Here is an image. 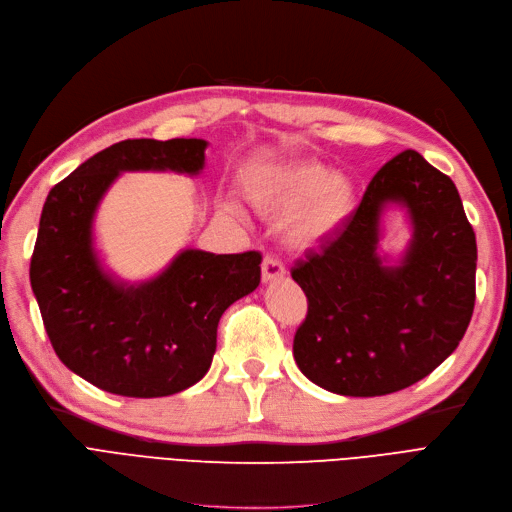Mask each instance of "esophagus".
<instances>
[{
	"label": "esophagus",
	"mask_w": 512,
	"mask_h": 512,
	"mask_svg": "<svg viewBox=\"0 0 512 512\" xmlns=\"http://www.w3.org/2000/svg\"><path fill=\"white\" fill-rule=\"evenodd\" d=\"M284 275H286L284 262H281L273 254L264 256V260H262V281H264V284H269V281H275V279H281Z\"/></svg>",
	"instance_id": "34e87169"
}]
</instances>
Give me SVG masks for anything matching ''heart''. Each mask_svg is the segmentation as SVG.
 <instances>
[{"mask_svg": "<svg viewBox=\"0 0 512 512\" xmlns=\"http://www.w3.org/2000/svg\"><path fill=\"white\" fill-rule=\"evenodd\" d=\"M252 201L275 214L298 211L292 237L298 243H320L347 220L354 209V186L317 163L258 169L248 178Z\"/></svg>", "mask_w": 512, "mask_h": 512, "instance_id": "heart-1", "label": "heart"}]
</instances>
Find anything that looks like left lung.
<instances>
[{
    "mask_svg": "<svg viewBox=\"0 0 512 512\" xmlns=\"http://www.w3.org/2000/svg\"><path fill=\"white\" fill-rule=\"evenodd\" d=\"M408 207L414 239L398 268L376 254L380 214ZM477 239L449 175L415 150L387 161L345 226L298 260L307 296L294 360L341 396H385L430 375L460 345L474 309Z\"/></svg>",
    "mask_w": 512,
    "mask_h": 512,
    "instance_id": "1",
    "label": "left lung"
}]
</instances>
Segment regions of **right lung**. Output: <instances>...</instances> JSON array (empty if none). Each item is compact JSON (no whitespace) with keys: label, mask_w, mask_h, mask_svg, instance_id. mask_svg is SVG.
Masks as SVG:
<instances>
[{"label":"right lung","mask_w":512,"mask_h":512,"mask_svg":"<svg viewBox=\"0 0 512 512\" xmlns=\"http://www.w3.org/2000/svg\"><path fill=\"white\" fill-rule=\"evenodd\" d=\"M205 139H125L48 192L31 256V288L59 360L99 390L161 398L195 385L216 354L222 313L260 284V252L184 250L139 286L118 284L93 248V218L122 171L205 165Z\"/></svg>","instance_id":"right-lung-1"}]
</instances>
